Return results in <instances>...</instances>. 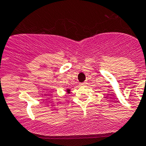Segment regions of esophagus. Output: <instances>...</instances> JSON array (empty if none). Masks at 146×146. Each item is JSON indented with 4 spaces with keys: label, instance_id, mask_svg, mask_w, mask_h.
<instances>
[{
    "label": "esophagus",
    "instance_id": "1",
    "mask_svg": "<svg viewBox=\"0 0 146 146\" xmlns=\"http://www.w3.org/2000/svg\"><path fill=\"white\" fill-rule=\"evenodd\" d=\"M85 84H86V82H82V83H80V84H79V85H81V86H82V85H84Z\"/></svg>",
    "mask_w": 146,
    "mask_h": 146
}]
</instances>
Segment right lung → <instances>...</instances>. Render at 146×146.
Returning <instances> with one entry per match:
<instances>
[{
	"label": "right lung",
	"mask_w": 146,
	"mask_h": 146,
	"mask_svg": "<svg viewBox=\"0 0 146 146\" xmlns=\"http://www.w3.org/2000/svg\"><path fill=\"white\" fill-rule=\"evenodd\" d=\"M69 91H70V90H68V92H69Z\"/></svg>",
	"instance_id": "obj_1"
}]
</instances>
